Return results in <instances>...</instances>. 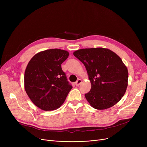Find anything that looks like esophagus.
<instances>
[{
    "label": "esophagus",
    "mask_w": 147,
    "mask_h": 147,
    "mask_svg": "<svg viewBox=\"0 0 147 147\" xmlns=\"http://www.w3.org/2000/svg\"><path fill=\"white\" fill-rule=\"evenodd\" d=\"M82 80H81V79H79L76 82H75L76 86H79L80 85V84L82 83Z\"/></svg>",
    "instance_id": "34e87169"
}]
</instances>
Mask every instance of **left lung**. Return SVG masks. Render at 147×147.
Segmentation results:
<instances>
[{"label":"left lung","instance_id":"left-lung-1","mask_svg":"<svg viewBox=\"0 0 147 147\" xmlns=\"http://www.w3.org/2000/svg\"><path fill=\"white\" fill-rule=\"evenodd\" d=\"M73 55L87 70L91 89L84 95L90 105L102 110L116 104L128 84L127 68L120 57L104 48L81 49Z\"/></svg>","mask_w":147,"mask_h":147}]
</instances>
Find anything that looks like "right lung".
<instances>
[{
  "instance_id": "1",
  "label": "right lung",
  "mask_w": 147,
  "mask_h": 147,
  "mask_svg": "<svg viewBox=\"0 0 147 147\" xmlns=\"http://www.w3.org/2000/svg\"><path fill=\"white\" fill-rule=\"evenodd\" d=\"M68 55L65 50L48 49L36 53L28 62L24 73L25 90L42 110L58 109L73 88L61 67Z\"/></svg>"
}]
</instances>
